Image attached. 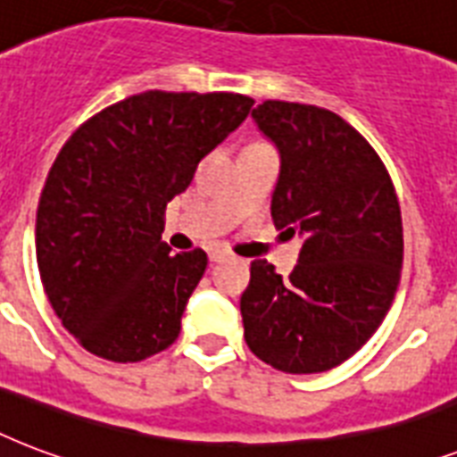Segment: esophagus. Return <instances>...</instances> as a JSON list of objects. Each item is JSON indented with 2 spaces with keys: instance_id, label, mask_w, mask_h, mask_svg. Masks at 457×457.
Here are the masks:
<instances>
[{
  "instance_id": "obj_1",
  "label": "esophagus",
  "mask_w": 457,
  "mask_h": 457,
  "mask_svg": "<svg viewBox=\"0 0 457 457\" xmlns=\"http://www.w3.org/2000/svg\"><path fill=\"white\" fill-rule=\"evenodd\" d=\"M226 257H228V253H226V250H221V247H217V250H210L212 262H224Z\"/></svg>"
}]
</instances>
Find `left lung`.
I'll list each match as a JSON object with an SVG mask.
<instances>
[{
	"instance_id": "left-lung-1",
	"label": "left lung",
	"mask_w": 457,
	"mask_h": 457,
	"mask_svg": "<svg viewBox=\"0 0 457 457\" xmlns=\"http://www.w3.org/2000/svg\"><path fill=\"white\" fill-rule=\"evenodd\" d=\"M253 119L281 154L274 224L303 247L288 278L267 260L250 264L245 343L281 372H327L372 338L394 303L401 204L379 154L334 112L267 100Z\"/></svg>"
}]
</instances>
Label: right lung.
<instances>
[{"label": "right lung", "mask_w": 457, "mask_h": 457, "mask_svg": "<svg viewBox=\"0 0 457 457\" xmlns=\"http://www.w3.org/2000/svg\"><path fill=\"white\" fill-rule=\"evenodd\" d=\"M253 104L236 93L147 90L87 119L56 154L35 253L52 310L87 353L140 362L179 338L207 253L169 254L166 204Z\"/></svg>", "instance_id": "right-lung-1"}]
</instances>
